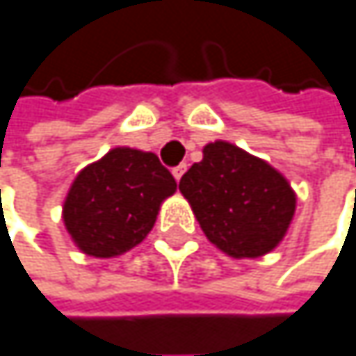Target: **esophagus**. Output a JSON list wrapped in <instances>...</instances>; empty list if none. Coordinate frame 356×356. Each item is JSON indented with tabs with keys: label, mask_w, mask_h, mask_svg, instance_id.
Wrapping results in <instances>:
<instances>
[{
	"label": "esophagus",
	"mask_w": 356,
	"mask_h": 356,
	"mask_svg": "<svg viewBox=\"0 0 356 356\" xmlns=\"http://www.w3.org/2000/svg\"><path fill=\"white\" fill-rule=\"evenodd\" d=\"M186 168H188L186 164H179V166H175V168H172V177H175V179H177V181H179V179H181V177H184Z\"/></svg>",
	"instance_id": "obj_1"
}]
</instances>
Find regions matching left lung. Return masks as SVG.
<instances>
[{
    "label": "left lung",
    "mask_w": 356,
    "mask_h": 356,
    "mask_svg": "<svg viewBox=\"0 0 356 356\" xmlns=\"http://www.w3.org/2000/svg\"><path fill=\"white\" fill-rule=\"evenodd\" d=\"M207 238L230 257L270 253L287 234L296 192L268 162L215 141L179 181Z\"/></svg>",
    "instance_id": "8db88e82"
}]
</instances>
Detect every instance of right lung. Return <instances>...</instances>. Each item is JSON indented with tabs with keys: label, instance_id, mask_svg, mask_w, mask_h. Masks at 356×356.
<instances>
[{
	"label": "right lung",
	"instance_id": "add662e5",
	"mask_svg": "<svg viewBox=\"0 0 356 356\" xmlns=\"http://www.w3.org/2000/svg\"><path fill=\"white\" fill-rule=\"evenodd\" d=\"M175 190V177L156 154L115 147L78 172L63 221L82 253L115 257L149 234L162 200Z\"/></svg>",
	"mask_w": 356,
	"mask_h": 356
}]
</instances>
